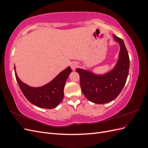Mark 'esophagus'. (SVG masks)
I'll return each mask as SVG.
<instances>
[{
    "label": "esophagus",
    "instance_id": "obj_1",
    "mask_svg": "<svg viewBox=\"0 0 148 148\" xmlns=\"http://www.w3.org/2000/svg\"><path fill=\"white\" fill-rule=\"evenodd\" d=\"M70 66H71V69H72L73 70H75L76 69V68H77V67L78 66V64L75 62H72V63H71V65H70Z\"/></svg>",
    "mask_w": 148,
    "mask_h": 148
}]
</instances>
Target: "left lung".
Here are the masks:
<instances>
[{
    "instance_id": "8db88e82",
    "label": "left lung",
    "mask_w": 148,
    "mask_h": 148,
    "mask_svg": "<svg viewBox=\"0 0 148 148\" xmlns=\"http://www.w3.org/2000/svg\"><path fill=\"white\" fill-rule=\"evenodd\" d=\"M120 44L119 60L114 68L104 75H96L81 69H76L79 75L80 86L84 96L96 104H105L115 99L123 88L128 75L130 59L123 39L113 34Z\"/></svg>"
}]
</instances>
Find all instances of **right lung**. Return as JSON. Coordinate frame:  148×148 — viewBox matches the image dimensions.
<instances>
[{
    "label": "right lung",
    "mask_w": 148,
    "mask_h": 148,
    "mask_svg": "<svg viewBox=\"0 0 148 148\" xmlns=\"http://www.w3.org/2000/svg\"><path fill=\"white\" fill-rule=\"evenodd\" d=\"M71 72L70 66L67 67L51 82L41 87L33 88L22 82L15 70L16 82L26 99L34 106L45 109H53L61 102L65 82Z\"/></svg>",
    "instance_id": "right-lung-1"
}]
</instances>
